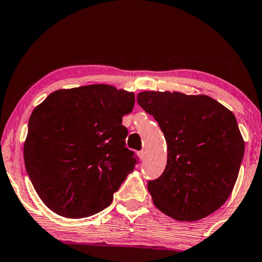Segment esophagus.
<instances>
[{
	"label": "esophagus",
	"mask_w": 262,
	"mask_h": 262,
	"mask_svg": "<svg viewBox=\"0 0 262 262\" xmlns=\"http://www.w3.org/2000/svg\"><path fill=\"white\" fill-rule=\"evenodd\" d=\"M139 155H140V157L141 159H144V157H146V155H147V151H146V149H142V150H141L140 152H139Z\"/></svg>",
	"instance_id": "34e87169"
}]
</instances>
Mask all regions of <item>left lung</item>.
<instances>
[{
  "instance_id": "obj_1",
  "label": "left lung",
  "mask_w": 262,
  "mask_h": 262,
  "mask_svg": "<svg viewBox=\"0 0 262 262\" xmlns=\"http://www.w3.org/2000/svg\"><path fill=\"white\" fill-rule=\"evenodd\" d=\"M136 100L167 141L164 171L148 182L154 204L181 222L213 213L230 197L245 152L233 113L207 95L146 91Z\"/></svg>"
}]
</instances>
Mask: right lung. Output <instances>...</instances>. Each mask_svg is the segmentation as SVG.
I'll return each instance as SVG.
<instances>
[{"label":"right lung","instance_id":"obj_1","mask_svg":"<svg viewBox=\"0 0 262 262\" xmlns=\"http://www.w3.org/2000/svg\"><path fill=\"white\" fill-rule=\"evenodd\" d=\"M133 92L110 85L59 90L29 119L24 163L32 185L50 210L68 218L100 212L139 163L126 147L122 116Z\"/></svg>","mask_w":262,"mask_h":262}]
</instances>
